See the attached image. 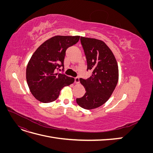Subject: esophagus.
<instances>
[{
    "label": "esophagus",
    "mask_w": 153,
    "mask_h": 153,
    "mask_svg": "<svg viewBox=\"0 0 153 153\" xmlns=\"http://www.w3.org/2000/svg\"><path fill=\"white\" fill-rule=\"evenodd\" d=\"M75 82L76 84H79V83H80L79 78H78V77H76V78H75Z\"/></svg>",
    "instance_id": "esophagus-1"
}]
</instances>
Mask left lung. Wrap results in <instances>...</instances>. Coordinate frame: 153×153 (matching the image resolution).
I'll list each match as a JSON object with an SVG mask.
<instances>
[{"label": "left lung", "instance_id": "8db88e82", "mask_svg": "<svg viewBox=\"0 0 153 153\" xmlns=\"http://www.w3.org/2000/svg\"><path fill=\"white\" fill-rule=\"evenodd\" d=\"M80 41L87 70L92 73L87 80L80 79L86 92L82 98L76 99V103L84 109H94L105 103L112 94L119 80L118 64L104 41L85 37H81Z\"/></svg>", "mask_w": 153, "mask_h": 153}]
</instances>
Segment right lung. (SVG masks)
<instances>
[{
	"label": "right lung",
	"instance_id": "add662e5",
	"mask_svg": "<svg viewBox=\"0 0 153 153\" xmlns=\"http://www.w3.org/2000/svg\"><path fill=\"white\" fill-rule=\"evenodd\" d=\"M79 36H55L41 44L32 54L26 69V79L34 98L42 103L56 100L64 87L75 82L72 77L55 73L64 66L66 49L76 44Z\"/></svg>",
	"mask_w": 153,
	"mask_h": 153
}]
</instances>
